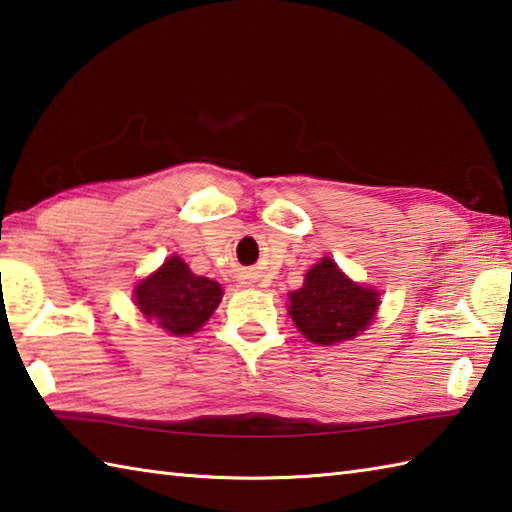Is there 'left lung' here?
<instances>
[{
  "label": "left lung",
  "mask_w": 512,
  "mask_h": 512,
  "mask_svg": "<svg viewBox=\"0 0 512 512\" xmlns=\"http://www.w3.org/2000/svg\"><path fill=\"white\" fill-rule=\"evenodd\" d=\"M288 299V313L299 333L322 346L355 339L379 308L377 290L348 279L330 257L310 268L304 286L288 293Z\"/></svg>",
  "instance_id": "8db88e82"
}]
</instances>
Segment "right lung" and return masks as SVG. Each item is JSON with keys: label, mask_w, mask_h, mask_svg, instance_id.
<instances>
[{"label": "right lung", "mask_w": 512, "mask_h": 512, "mask_svg": "<svg viewBox=\"0 0 512 512\" xmlns=\"http://www.w3.org/2000/svg\"><path fill=\"white\" fill-rule=\"evenodd\" d=\"M215 279L195 275L179 255H170L153 275L135 286V304L148 322L175 337L197 333L222 302Z\"/></svg>", "instance_id": "1"}]
</instances>
